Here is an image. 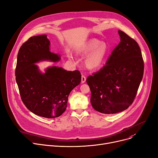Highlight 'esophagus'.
Segmentation results:
<instances>
[{"label": "esophagus", "instance_id": "esophagus-1", "mask_svg": "<svg viewBox=\"0 0 158 158\" xmlns=\"http://www.w3.org/2000/svg\"><path fill=\"white\" fill-rule=\"evenodd\" d=\"M86 80V78L85 76H83V75H82V77H81V82L82 83H84V82H85Z\"/></svg>", "mask_w": 158, "mask_h": 158}]
</instances>
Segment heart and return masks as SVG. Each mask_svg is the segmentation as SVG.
Here are the masks:
<instances>
[{
	"mask_svg": "<svg viewBox=\"0 0 158 158\" xmlns=\"http://www.w3.org/2000/svg\"><path fill=\"white\" fill-rule=\"evenodd\" d=\"M91 52L86 57L85 64L88 69H96L103 64L107 53V48L105 44L97 40H92L87 42L81 50L82 54Z\"/></svg>",
	"mask_w": 158,
	"mask_h": 158,
	"instance_id": "heart-1",
	"label": "heart"
}]
</instances>
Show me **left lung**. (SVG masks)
<instances>
[{
    "instance_id": "left-lung-1",
    "label": "left lung",
    "mask_w": 158,
    "mask_h": 158,
    "mask_svg": "<svg viewBox=\"0 0 158 158\" xmlns=\"http://www.w3.org/2000/svg\"><path fill=\"white\" fill-rule=\"evenodd\" d=\"M120 42L106 64L86 79L94 108L104 114L126 110L133 102L144 71V63L136 41L118 31Z\"/></svg>"
}]
</instances>
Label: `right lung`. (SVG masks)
<instances>
[{"label": "right lung", "mask_w": 158, "mask_h": 158, "mask_svg": "<svg viewBox=\"0 0 158 158\" xmlns=\"http://www.w3.org/2000/svg\"><path fill=\"white\" fill-rule=\"evenodd\" d=\"M47 35L31 37L19 49L15 69L16 81L21 99L27 108L40 117L54 118L66 110L71 91L81 83L79 70L67 71L51 66L42 73L35 63L60 60L50 51Z\"/></svg>", "instance_id": "1"}]
</instances>
